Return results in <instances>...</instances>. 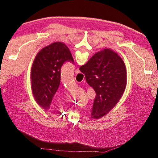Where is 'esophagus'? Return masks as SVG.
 I'll use <instances>...</instances> for the list:
<instances>
[{
  "instance_id": "1",
  "label": "esophagus",
  "mask_w": 158,
  "mask_h": 158,
  "mask_svg": "<svg viewBox=\"0 0 158 158\" xmlns=\"http://www.w3.org/2000/svg\"><path fill=\"white\" fill-rule=\"evenodd\" d=\"M80 69H76V70H75V73H76V74H78V73H80Z\"/></svg>"
}]
</instances>
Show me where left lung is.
Segmentation results:
<instances>
[{"label":"left lung","mask_w":158,"mask_h":158,"mask_svg":"<svg viewBox=\"0 0 158 158\" xmlns=\"http://www.w3.org/2000/svg\"><path fill=\"white\" fill-rule=\"evenodd\" d=\"M66 61L74 63L71 52L63 42H54L37 54L31 70L33 96L36 103L47 110L60 82V69Z\"/></svg>","instance_id":"left-lung-1"}]
</instances>
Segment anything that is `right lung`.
<instances>
[{
    "mask_svg": "<svg viewBox=\"0 0 158 158\" xmlns=\"http://www.w3.org/2000/svg\"><path fill=\"white\" fill-rule=\"evenodd\" d=\"M80 70L96 94L91 118H102L111 111L125 92L127 80L125 63L117 52L107 48L96 52Z\"/></svg>",
    "mask_w": 158,
    "mask_h": 158,
    "instance_id": "add662e5",
    "label": "right lung"
}]
</instances>
